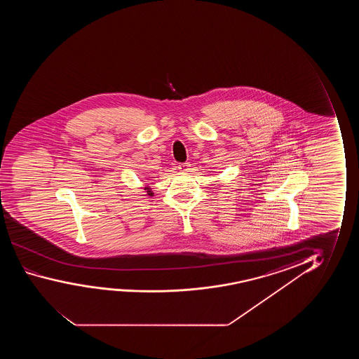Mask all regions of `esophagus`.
Instances as JSON below:
<instances>
[{"label": "esophagus", "instance_id": "esophagus-1", "mask_svg": "<svg viewBox=\"0 0 359 359\" xmlns=\"http://www.w3.org/2000/svg\"><path fill=\"white\" fill-rule=\"evenodd\" d=\"M177 168H179V170L182 172H190V169H191L189 163H182V164H179V165H177Z\"/></svg>", "mask_w": 359, "mask_h": 359}]
</instances>
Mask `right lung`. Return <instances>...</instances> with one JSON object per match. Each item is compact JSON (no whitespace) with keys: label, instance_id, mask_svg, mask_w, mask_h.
Listing matches in <instances>:
<instances>
[{"label":"right lung","instance_id":"obj_1","mask_svg":"<svg viewBox=\"0 0 359 359\" xmlns=\"http://www.w3.org/2000/svg\"><path fill=\"white\" fill-rule=\"evenodd\" d=\"M144 190H146V192H147L148 196H153V195H154V194H153L152 189H151V187L146 185V187H144Z\"/></svg>","mask_w":359,"mask_h":359}]
</instances>
